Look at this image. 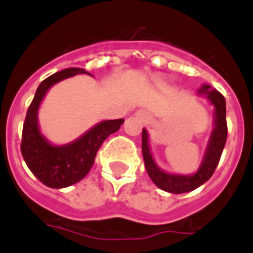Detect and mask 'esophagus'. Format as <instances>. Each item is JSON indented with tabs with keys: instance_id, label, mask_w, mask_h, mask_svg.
Masks as SVG:
<instances>
[{
	"instance_id": "34e87169",
	"label": "esophagus",
	"mask_w": 253,
	"mask_h": 253,
	"mask_svg": "<svg viewBox=\"0 0 253 253\" xmlns=\"http://www.w3.org/2000/svg\"><path fill=\"white\" fill-rule=\"evenodd\" d=\"M136 115H138L139 118H146V114H144V113H143V111H139V113H136Z\"/></svg>"
}]
</instances>
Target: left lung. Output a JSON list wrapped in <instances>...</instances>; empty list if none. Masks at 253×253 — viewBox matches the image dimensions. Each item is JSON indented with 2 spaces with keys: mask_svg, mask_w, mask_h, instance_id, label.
I'll return each instance as SVG.
<instances>
[{
  "mask_svg": "<svg viewBox=\"0 0 253 253\" xmlns=\"http://www.w3.org/2000/svg\"><path fill=\"white\" fill-rule=\"evenodd\" d=\"M201 94H206L208 98L215 107V121H214V130L210 136V142L208 144V150L205 154L204 162L200 169L192 176H180V174H169L163 172L155 164L154 159L151 156L150 147H148V134L143 128L142 132V152L144 159L147 173L154 181V184L163 190L174 194L192 192L212 176L216 166L220 160L223 152L226 139H227V122H226V99L216 89H212L210 85H204L200 89Z\"/></svg>",
  "mask_w": 253,
  "mask_h": 253,
  "instance_id": "1",
  "label": "left lung"
}]
</instances>
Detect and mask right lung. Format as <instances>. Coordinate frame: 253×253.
Listing matches in <instances>:
<instances>
[{"label":"right lung","instance_id":"add662e5","mask_svg":"<svg viewBox=\"0 0 253 253\" xmlns=\"http://www.w3.org/2000/svg\"><path fill=\"white\" fill-rule=\"evenodd\" d=\"M77 73L86 72L83 68H68L42 81L30 103L22 130L21 152L26 164L38 180L53 189L67 188L83 180L94 164L95 155L105 139L118 131L123 123V119L103 121L77 140L60 147L49 144L42 136L38 127V109L45 91L53 84Z\"/></svg>","mask_w":253,"mask_h":253}]
</instances>
